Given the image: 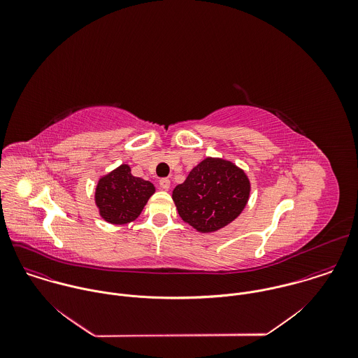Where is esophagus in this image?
I'll list each match as a JSON object with an SVG mask.
<instances>
[{
	"mask_svg": "<svg viewBox=\"0 0 358 358\" xmlns=\"http://www.w3.org/2000/svg\"><path fill=\"white\" fill-rule=\"evenodd\" d=\"M159 187H161L162 190H168V189L171 187V180H169L168 178L159 179Z\"/></svg>",
	"mask_w": 358,
	"mask_h": 358,
	"instance_id": "1",
	"label": "esophagus"
}]
</instances>
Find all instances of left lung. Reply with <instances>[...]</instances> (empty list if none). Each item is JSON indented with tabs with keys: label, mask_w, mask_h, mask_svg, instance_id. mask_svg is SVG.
<instances>
[{
	"label": "left lung",
	"mask_w": 358,
	"mask_h": 358,
	"mask_svg": "<svg viewBox=\"0 0 358 358\" xmlns=\"http://www.w3.org/2000/svg\"><path fill=\"white\" fill-rule=\"evenodd\" d=\"M251 185L245 172L222 158H205L172 192L179 216L201 233L216 231L245 208Z\"/></svg>",
	"instance_id": "obj_1"
}]
</instances>
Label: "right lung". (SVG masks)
I'll use <instances>...</instances> for the list:
<instances>
[{"instance_id": "add662e5", "label": "right lung", "mask_w": 358, "mask_h": 358, "mask_svg": "<svg viewBox=\"0 0 358 358\" xmlns=\"http://www.w3.org/2000/svg\"><path fill=\"white\" fill-rule=\"evenodd\" d=\"M154 192L153 183L135 178L129 165L122 164L99 179L95 201L106 222L125 224L141 215Z\"/></svg>"}]
</instances>
